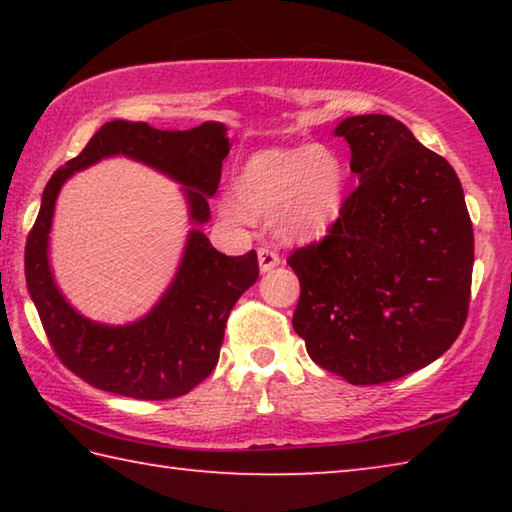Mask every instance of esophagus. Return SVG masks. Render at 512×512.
I'll return each instance as SVG.
<instances>
[{"label":"esophagus","mask_w":512,"mask_h":512,"mask_svg":"<svg viewBox=\"0 0 512 512\" xmlns=\"http://www.w3.org/2000/svg\"><path fill=\"white\" fill-rule=\"evenodd\" d=\"M257 259H259V271L262 273H268V271H273L275 266H280V255L266 246L257 250Z\"/></svg>","instance_id":"1"}]
</instances>
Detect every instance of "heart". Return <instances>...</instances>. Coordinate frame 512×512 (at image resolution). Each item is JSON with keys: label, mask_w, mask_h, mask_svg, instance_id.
Here are the masks:
<instances>
[{"label": "heart", "mask_w": 512, "mask_h": 512, "mask_svg": "<svg viewBox=\"0 0 512 512\" xmlns=\"http://www.w3.org/2000/svg\"><path fill=\"white\" fill-rule=\"evenodd\" d=\"M345 198V169L327 146L264 149L239 169L225 214L237 221L271 219L289 241L323 237L339 219Z\"/></svg>", "instance_id": "1"}]
</instances>
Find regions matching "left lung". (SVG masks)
Returning <instances> with one entry per match:
<instances>
[{
  "instance_id": "8db88e82",
  "label": "left lung",
  "mask_w": 512,
  "mask_h": 512,
  "mask_svg": "<svg viewBox=\"0 0 512 512\" xmlns=\"http://www.w3.org/2000/svg\"><path fill=\"white\" fill-rule=\"evenodd\" d=\"M359 187L320 244L296 250L293 329L311 361L354 386L436 361L470 307L474 232L445 158L388 115L343 119Z\"/></svg>"
}]
</instances>
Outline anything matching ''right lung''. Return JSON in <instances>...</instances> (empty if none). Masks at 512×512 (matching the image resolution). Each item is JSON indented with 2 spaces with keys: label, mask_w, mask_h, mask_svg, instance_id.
I'll return each instance as SVG.
<instances>
[{
  "label": "right lung",
  "mask_w": 512,
  "mask_h": 512,
  "mask_svg": "<svg viewBox=\"0 0 512 512\" xmlns=\"http://www.w3.org/2000/svg\"><path fill=\"white\" fill-rule=\"evenodd\" d=\"M230 146L221 121H205L189 131H158L144 121L117 119L103 124L88 146L49 178L24 253L29 296L58 359L99 391L135 400H171L201 384L219 361L225 320L259 275L255 250L228 257L212 248L201 230L210 221L207 201L219 187ZM117 154L178 182L195 228L161 300L133 324L108 326L83 317L62 296L48 264V232L66 180Z\"/></svg>",
  "instance_id": "1"
}]
</instances>
